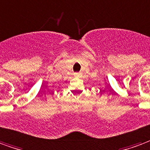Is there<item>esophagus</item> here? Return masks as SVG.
<instances>
[{"label":"esophagus","instance_id":"esophagus-1","mask_svg":"<svg viewBox=\"0 0 150 150\" xmlns=\"http://www.w3.org/2000/svg\"><path fill=\"white\" fill-rule=\"evenodd\" d=\"M81 75V73H75V74H74V76H80Z\"/></svg>","mask_w":150,"mask_h":150}]
</instances>
